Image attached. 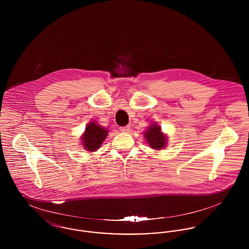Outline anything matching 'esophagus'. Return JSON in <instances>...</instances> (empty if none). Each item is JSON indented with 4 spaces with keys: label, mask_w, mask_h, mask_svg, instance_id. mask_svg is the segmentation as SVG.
<instances>
[{
    "label": "esophagus",
    "mask_w": 249,
    "mask_h": 249,
    "mask_svg": "<svg viewBox=\"0 0 249 249\" xmlns=\"http://www.w3.org/2000/svg\"><path fill=\"white\" fill-rule=\"evenodd\" d=\"M120 130L122 132H129L130 131V126H125V127H120Z\"/></svg>",
    "instance_id": "34e87169"
}]
</instances>
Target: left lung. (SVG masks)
I'll list each match as a JSON object with an SVG mask.
<instances>
[{"label":"left lung","instance_id":"left-lung-1","mask_svg":"<svg viewBox=\"0 0 249 249\" xmlns=\"http://www.w3.org/2000/svg\"><path fill=\"white\" fill-rule=\"evenodd\" d=\"M145 139L151 148L153 149H160L165 146L166 138L163 133L160 131V128L157 125H152L148 128V130L144 133Z\"/></svg>","mask_w":249,"mask_h":249}]
</instances>
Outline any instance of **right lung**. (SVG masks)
Instances as JSON below:
<instances>
[{"label":"right lung","mask_w":249,"mask_h":249,"mask_svg":"<svg viewBox=\"0 0 249 249\" xmlns=\"http://www.w3.org/2000/svg\"><path fill=\"white\" fill-rule=\"evenodd\" d=\"M107 129L100 127L95 122H90L85 130L82 140L84 147L89 151L97 150L107 135Z\"/></svg>","instance_id":"add662e5"}]
</instances>
